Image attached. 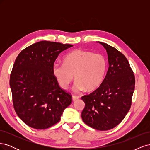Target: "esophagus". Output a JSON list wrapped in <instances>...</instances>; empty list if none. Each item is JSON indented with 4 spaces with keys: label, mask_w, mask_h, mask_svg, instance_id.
I'll return each instance as SVG.
<instances>
[{
    "label": "esophagus",
    "mask_w": 150,
    "mask_h": 150,
    "mask_svg": "<svg viewBox=\"0 0 150 150\" xmlns=\"http://www.w3.org/2000/svg\"><path fill=\"white\" fill-rule=\"evenodd\" d=\"M79 98V96H72V101H75L76 100H78Z\"/></svg>",
    "instance_id": "34e87169"
}]
</instances>
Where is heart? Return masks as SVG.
Listing matches in <instances>:
<instances>
[{"mask_svg": "<svg viewBox=\"0 0 150 150\" xmlns=\"http://www.w3.org/2000/svg\"><path fill=\"white\" fill-rule=\"evenodd\" d=\"M106 67V59L102 54L76 49L64 57V63H54L52 71L62 89L68 88L74 76L76 91H93L101 84Z\"/></svg>", "mask_w": 150, "mask_h": 150, "instance_id": "obj_1", "label": "heart"}]
</instances>
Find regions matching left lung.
<instances>
[{"instance_id":"left-lung-1","label":"left lung","mask_w":150,"mask_h":150,"mask_svg":"<svg viewBox=\"0 0 150 150\" xmlns=\"http://www.w3.org/2000/svg\"><path fill=\"white\" fill-rule=\"evenodd\" d=\"M99 42L106 50L109 68L100 86L81 98L85 103L81 117L89 126L106 131L118 125L128 112L135 78L123 54L108 44Z\"/></svg>"}]
</instances>
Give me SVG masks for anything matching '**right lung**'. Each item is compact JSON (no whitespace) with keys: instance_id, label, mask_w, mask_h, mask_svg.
I'll list each match as a JSON object with an SVG mask.
<instances>
[{"instance_id":"obj_1","label":"right lung","mask_w":150,"mask_h":150,"mask_svg":"<svg viewBox=\"0 0 150 150\" xmlns=\"http://www.w3.org/2000/svg\"><path fill=\"white\" fill-rule=\"evenodd\" d=\"M72 45L43 40L23 49L10 76L13 105L27 125L44 129L60 121L72 96L61 88L52 74L59 54Z\"/></svg>"}]
</instances>
